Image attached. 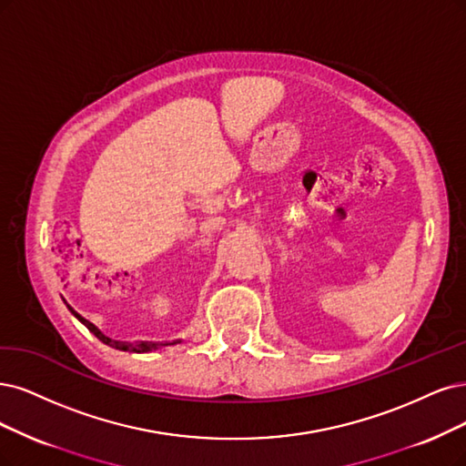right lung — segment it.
Returning a JSON list of instances; mask_svg holds the SVG:
<instances>
[{
  "instance_id": "1",
  "label": "right lung",
  "mask_w": 466,
  "mask_h": 466,
  "mask_svg": "<svg viewBox=\"0 0 466 466\" xmlns=\"http://www.w3.org/2000/svg\"><path fill=\"white\" fill-rule=\"evenodd\" d=\"M73 315L86 326V329H88L99 341H103L106 343V346H109V348H115V350H118V351H130V353H149V351H155V350H159V348H163V346H168V343H153V341H142V343H128V341H115V339H111V338H107L106 334H103L97 326H94L92 322H88L86 319H82L78 313H75L73 311Z\"/></svg>"
}]
</instances>
